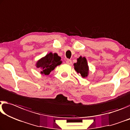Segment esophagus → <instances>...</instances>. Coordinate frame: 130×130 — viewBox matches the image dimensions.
I'll list each match as a JSON object with an SVG mask.
<instances>
[{
    "label": "esophagus",
    "instance_id": "esophagus-1",
    "mask_svg": "<svg viewBox=\"0 0 130 130\" xmlns=\"http://www.w3.org/2000/svg\"><path fill=\"white\" fill-rule=\"evenodd\" d=\"M66 63L67 64H70V65L72 64V61L71 60H69V59H67L66 60Z\"/></svg>",
    "mask_w": 130,
    "mask_h": 130
}]
</instances>
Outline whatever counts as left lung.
I'll return each mask as SVG.
<instances>
[{
	"mask_svg": "<svg viewBox=\"0 0 130 130\" xmlns=\"http://www.w3.org/2000/svg\"><path fill=\"white\" fill-rule=\"evenodd\" d=\"M74 69L79 73L83 78H86L89 74V66L86 57L80 56L77 59V62L74 64Z\"/></svg>",
	"mask_w": 130,
	"mask_h": 130,
	"instance_id": "obj_1",
	"label": "left lung"
}]
</instances>
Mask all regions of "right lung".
I'll list each match as a JSON object with an SVG mask.
<instances>
[{"instance_id":"obj_1","label":"right lung","mask_w":130,"mask_h":130,"mask_svg":"<svg viewBox=\"0 0 130 130\" xmlns=\"http://www.w3.org/2000/svg\"><path fill=\"white\" fill-rule=\"evenodd\" d=\"M62 61L61 57L56 53L50 52L37 61L36 66L41 70V74L49 75L57 66L60 65Z\"/></svg>"}]
</instances>
